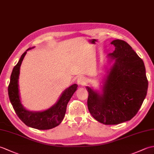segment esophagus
<instances>
[{
  "instance_id": "34e87169",
  "label": "esophagus",
  "mask_w": 154,
  "mask_h": 154,
  "mask_svg": "<svg viewBox=\"0 0 154 154\" xmlns=\"http://www.w3.org/2000/svg\"><path fill=\"white\" fill-rule=\"evenodd\" d=\"M77 83L79 85L81 86H85L86 85V84L87 83V79L86 77L81 76L77 78Z\"/></svg>"
}]
</instances>
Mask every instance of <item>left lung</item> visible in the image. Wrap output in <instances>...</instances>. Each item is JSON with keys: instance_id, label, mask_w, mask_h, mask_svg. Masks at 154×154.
<instances>
[{"instance_id": "8db88e82", "label": "left lung", "mask_w": 154, "mask_h": 154, "mask_svg": "<svg viewBox=\"0 0 154 154\" xmlns=\"http://www.w3.org/2000/svg\"><path fill=\"white\" fill-rule=\"evenodd\" d=\"M115 50L108 54L114 62L105 79L103 93L87 87L88 109L99 122L118 124L131 120L145 99L148 87L142 60L126 42H111Z\"/></svg>"}]
</instances>
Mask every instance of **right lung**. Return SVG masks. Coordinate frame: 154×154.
<instances>
[{"label": "right lung", "mask_w": 154, "mask_h": 154, "mask_svg": "<svg viewBox=\"0 0 154 154\" xmlns=\"http://www.w3.org/2000/svg\"><path fill=\"white\" fill-rule=\"evenodd\" d=\"M21 55V57L14 67L13 68L11 76V81L8 87V97L11 103L17 114L26 125L38 130H49L56 127L60 124L65 116L67 105L73 93L77 90V84L72 85L61 94L57 102L50 109L42 112L30 111L25 109L21 104L19 95L18 78L20 68L26 51Z\"/></svg>", "instance_id": "right-lung-1"}]
</instances>
